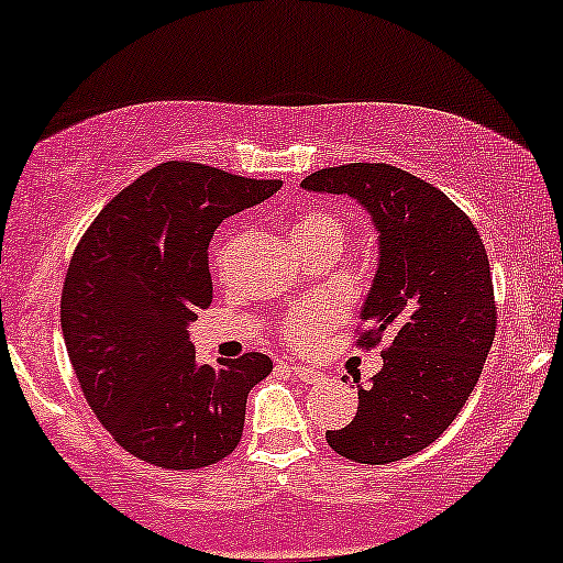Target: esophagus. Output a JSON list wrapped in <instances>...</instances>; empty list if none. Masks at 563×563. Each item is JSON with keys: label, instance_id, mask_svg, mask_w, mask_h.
<instances>
[{"label": "esophagus", "instance_id": "esophagus-1", "mask_svg": "<svg viewBox=\"0 0 563 563\" xmlns=\"http://www.w3.org/2000/svg\"><path fill=\"white\" fill-rule=\"evenodd\" d=\"M290 373H294L296 378H301L303 384H318V380L322 378V373L320 371H314V367H309V365H299V363H288L286 365Z\"/></svg>", "mask_w": 563, "mask_h": 563}]
</instances>
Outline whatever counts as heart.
Wrapping results in <instances>:
<instances>
[{"instance_id": "b5f03b06", "label": "heart", "mask_w": 563, "mask_h": 563, "mask_svg": "<svg viewBox=\"0 0 563 563\" xmlns=\"http://www.w3.org/2000/svg\"><path fill=\"white\" fill-rule=\"evenodd\" d=\"M290 232H294L296 245L328 241V238L341 241L339 219L325 209H307L301 211V214H296ZM224 254H228V243H219L214 254L217 267H222ZM344 312H346V303L335 294H322V296H314V299L294 303L280 320L283 339L290 341V344L299 349L312 346L322 335V331H328V328H333L335 322L344 318Z\"/></svg>"}]
</instances>
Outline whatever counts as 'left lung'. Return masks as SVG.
I'll list each match as a JSON object with an SVG mask.
<instances>
[{
	"label": "left lung",
	"mask_w": 563,
	"mask_h": 563,
	"mask_svg": "<svg viewBox=\"0 0 563 563\" xmlns=\"http://www.w3.org/2000/svg\"><path fill=\"white\" fill-rule=\"evenodd\" d=\"M301 187L357 198L380 232L357 346H389L373 384L357 389L354 421L325 431L328 444L371 466L416 455L463 410L495 341L482 235L442 190L391 164L331 166Z\"/></svg>",
	"instance_id": "obj_1"
}]
</instances>
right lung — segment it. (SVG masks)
Instances as JSON below:
<instances>
[{
  "label": "right lung",
  "instance_id": "1",
  "mask_svg": "<svg viewBox=\"0 0 563 563\" xmlns=\"http://www.w3.org/2000/svg\"><path fill=\"white\" fill-rule=\"evenodd\" d=\"M280 185L166 161L124 187L76 245L60 299L70 365L97 421L140 461L203 468L241 442L245 399L273 360L249 352L200 365L187 322L214 294V230Z\"/></svg>",
  "mask_w": 563,
  "mask_h": 563
}]
</instances>
